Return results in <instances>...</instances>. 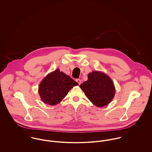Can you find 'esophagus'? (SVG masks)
<instances>
[{
	"instance_id": "1",
	"label": "esophagus",
	"mask_w": 152,
	"mask_h": 152,
	"mask_svg": "<svg viewBox=\"0 0 152 152\" xmlns=\"http://www.w3.org/2000/svg\"><path fill=\"white\" fill-rule=\"evenodd\" d=\"M76 81L78 83V84H79V85L81 84V80H80V79H76Z\"/></svg>"
}]
</instances>
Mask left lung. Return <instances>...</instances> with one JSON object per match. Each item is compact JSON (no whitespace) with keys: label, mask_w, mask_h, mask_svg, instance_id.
I'll list each match as a JSON object with an SVG mask.
<instances>
[{"label":"left lung","mask_w":152,"mask_h":152,"mask_svg":"<svg viewBox=\"0 0 152 152\" xmlns=\"http://www.w3.org/2000/svg\"><path fill=\"white\" fill-rule=\"evenodd\" d=\"M87 76L88 80L80 85L87 97L99 107L110 103L115 91L112 80L104 73L97 71L90 73Z\"/></svg>","instance_id":"left-lung-1"}]
</instances>
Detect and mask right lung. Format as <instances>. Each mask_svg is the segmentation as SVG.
Returning a JSON list of instances; mask_svg holds the SVG:
<instances>
[{
	"label": "right lung",
	"instance_id": "obj_1",
	"mask_svg": "<svg viewBox=\"0 0 152 152\" xmlns=\"http://www.w3.org/2000/svg\"><path fill=\"white\" fill-rule=\"evenodd\" d=\"M79 85L69 76L56 69L47 75L39 86L38 92L41 100L51 105H56L62 100L69 91Z\"/></svg>",
	"mask_w": 152,
	"mask_h": 152
}]
</instances>
